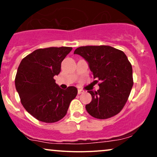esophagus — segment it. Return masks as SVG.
I'll list each match as a JSON object with an SVG mask.
<instances>
[{
    "mask_svg": "<svg viewBox=\"0 0 157 157\" xmlns=\"http://www.w3.org/2000/svg\"><path fill=\"white\" fill-rule=\"evenodd\" d=\"M83 92H84V91L82 90H78V94H82Z\"/></svg>",
    "mask_w": 157,
    "mask_h": 157,
    "instance_id": "esophagus-1",
    "label": "esophagus"
}]
</instances>
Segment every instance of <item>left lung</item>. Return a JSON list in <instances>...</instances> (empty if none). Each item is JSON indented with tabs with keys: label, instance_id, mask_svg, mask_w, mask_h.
<instances>
[{
	"label": "left lung",
	"instance_id": "8db88e82",
	"mask_svg": "<svg viewBox=\"0 0 157 157\" xmlns=\"http://www.w3.org/2000/svg\"><path fill=\"white\" fill-rule=\"evenodd\" d=\"M88 62L98 91H88L92 101L86 109L92 117L105 119L123 109L133 85L132 67L122 51L110 46H80L74 51Z\"/></svg>",
	"mask_w": 157,
	"mask_h": 157
}]
</instances>
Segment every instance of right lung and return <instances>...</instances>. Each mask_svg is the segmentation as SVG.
Wrapping results in <instances>:
<instances>
[{"label": "right lung", "mask_w": 157, "mask_h": 157, "mask_svg": "<svg viewBox=\"0 0 157 157\" xmlns=\"http://www.w3.org/2000/svg\"><path fill=\"white\" fill-rule=\"evenodd\" d=\"M72 47H49L35 50L19 64L15 86L21 103L38 121L57 122L66 115L70 103L76 97L75 86L62 90L54 76Z\"/></svg>", "instance_id": "right-lung-1"}]
</instances>
